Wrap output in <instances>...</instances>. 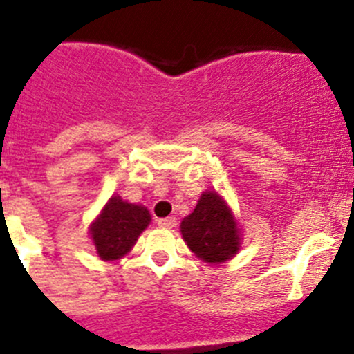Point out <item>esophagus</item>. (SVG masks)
I'll use <instances>...</instances> for the list:
<instances>
[{"label":"esophagus","mask_w":354,"mask_h":354,"mask_svg":"<svg viewBox=\"0 0 354 354\" xmlns=\"http://www.w3.org/2000/svg\"><path fill=\"white\" fill-rule=\"evenodd\" d=\"M157 225L160 226V228H174V226H176V219L174 218H160V219H157Z\"/></svg>","instance_id":"esophagus-1"}]
</instances>
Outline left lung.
Returning a JSON list of instances; mask_svg holds the SVG:
<instances>
[{
  "label": "left lung",
  "mask_w": 354,
  "mask_h": 354,
  "mask_svg": "<svg viewBox=\"0 0 354 354\" xmlns=\"http://www.w3.org/2000/svg\"><path fill=\"white\" fill-rule=\"evenodd\" d=\"M180 230L188 249L205 263H225L239 252L242 235L239 223L214 190L201 195L194 212L183 218Z\"/></svg>",
  "instance_id": "8db88e82"
}]
</instances>
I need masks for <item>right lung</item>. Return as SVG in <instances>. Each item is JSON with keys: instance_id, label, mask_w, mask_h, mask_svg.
<instances>
[{"instance_id": "right-lung-1", "label": "right lung", "mask_w": 354, "mask_h": 354, "mask_svg": "<svg viewBox=\"0 0 354 354\" xmlns=\"http://www.w3.org/2000/svg\"><path fill=\"white\" fill-rule=\"evenodd\" d=\"M149 223V209L138 204H129L119 195H114L109 198L100 216L90 226V235L97 247V254L104 261L119 259L131 250Z\"/></svg>"}]
</instances>
